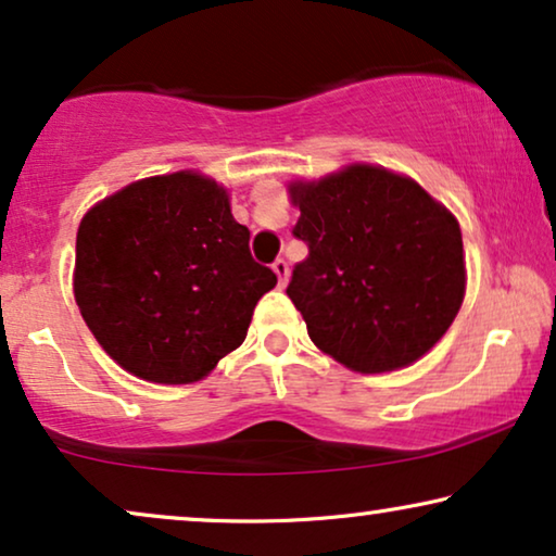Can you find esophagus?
Returning <instances> with one entry per match:
<instances>
[{
    "instance_id": "esophagus-1",
    "label": "esophagus",
    "mask_w": 556,
    "mask_h": 556,
    "mask_svg": "<svg viewBox=\"0 0 556 556\" xmlns=\"http://www.w3.org/2000/svg\"><path fill=\"white\" fill-rule=\"evenodd\" d=\"M273 270H276V276H278V286H286V280H288V263L283 261V257H278V261L273 263Z\"/></svg>"
}]
</instances>
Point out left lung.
<instances>
[{
	"instance_id": "left-lung-1",
	"label": "left lung",
	"mask_w": 556,
	"mask_h": 556,
	"mask_svg": "<svg viewBox=\"0 0 556 556\" xmlns=\"http://www.w3.org/2000/svg\"><path fill=\"white\" fill-rule=\"evenodd\" d=\"M293 238L308 257L286 293L321 352L375 375L420 359L447 331L466 293L455 217L413 179L356 164L291 185Z\"/></svg>"
}]
</instances>
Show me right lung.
<instances>
[{"label":"right lung","mask_w":556,"mask_h":556,"mask_svg":"<svg viewBox=\"0 0 556 556\" xmlns=\"http://www.w3.org/2000/svg\"><path fill=\"white\" fill-rule=\"evenodd\" d=\"M223 187L192 172L96 204L75 240V301L111 359L162 384L197 382L245 341L278 283L250 255Z\"/></svg>","instance_id":"add662e5"}]
</instances>
